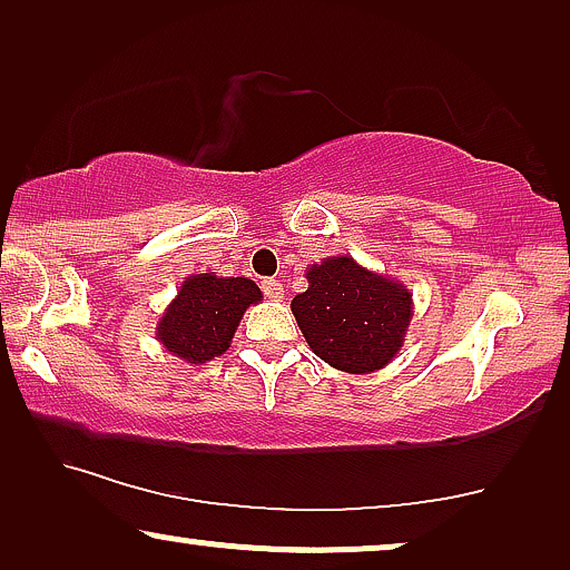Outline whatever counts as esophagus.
Returning <instances> with one entry per match:
<instances>
[{"label":"esophagus","mask_w":570,"mask_h":570,"mask_svg":"<svg viewBox=\"0 0 570 570\" xmlns=\"http://www.w3.org/2000/svg\"><path fill=\"white\" fill-rule=\"evenodd\" d=\"M262 291H264V295H267L269 301H283L285 298V287L279 285L277 279H264Z\"/></svg>","instance_id":"1"}]
</instances>
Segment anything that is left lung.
I'll list each match as a JSON object with an SVG mask.
<instances>
[{
  "instance_id": "8db88e82",
  "label": "left lung",
  "mask_w": 570,
  "mask_h": 570,
  "mask_svg": "<svg viewBox=\"0 0 570 570\" xmlns=\"http://www.w3.org/2000/svg\"><path fill=\"white\" fill-rule=\"evenodd\" d=\"M308 291L291 303L314 355L345 373L392 363L412 322V293L400 279L365 269L353 256L306 267Z\"/></svg>"
}]
</instances>
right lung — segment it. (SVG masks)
<instances>
[{
	"label": "right lung",
	"mask_w": 570,
	"mask_h": 570,
	"mask_svg": "<svg viewBox=\"0 0 570 570\" xmlns=\"http://www.w3.org/2000/svg\"><path fill=\"white\" fill-rule=\"evenodd\" d=\"M259 301L262 291L248 277L189 275L163 311L155 340L186 363H209L230 347L246 308Z\"/></svg>",
	"instance_id": "obj_1"
}]
</instances>
